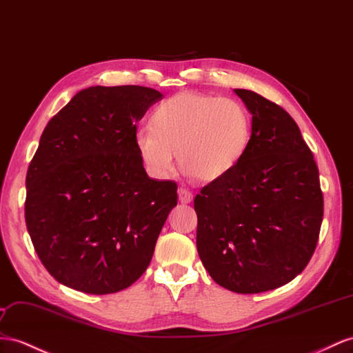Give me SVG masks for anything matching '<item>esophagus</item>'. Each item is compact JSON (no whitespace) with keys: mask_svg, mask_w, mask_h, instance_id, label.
I'll return each instance as SVG.
<instances>
[{"mask_svg":"<svg viewBox=\"0 0 353 353\" xmlns=\"http://www.w3.org/2000/svg\"><path fill=\"white\" fill-rule=\"evenodd\" d=\"M192 198H194V195H192L191 191H189V189L179 188V200H180V203L189 204L192 201Z\"/></svg>","mask_w":353,"mask_h":353,"instance_id":"esophagus-1","label":"esophagus"}]
</instances>
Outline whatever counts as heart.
I'll list each match as a JSON object with an SVG mask.
<instances>
[{
  "label": "heart",
  "instance_id": "1",
  "mask_svg": "<svg viewBox=\"0 0 353 353\" xmlns=\"http://www.w3.org/2000/svg\"><path fill=\"white\" fill-rule=\"evenodd\" d=\"M252 116L241 103L200 92L162 101L152 123L135 128L134 143L150 174L164 179L179 164L198 182L227 176L245 155Z\"/></svg>",
  "mask_w": 353,
  "mask_h": 353
}]
</instances>
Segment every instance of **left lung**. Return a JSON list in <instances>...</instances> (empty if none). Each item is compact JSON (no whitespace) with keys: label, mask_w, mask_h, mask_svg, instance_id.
<instances>
[{"label":"left lung","mask_w":353,"mask_h":353,"mask_svg":"<svg viewBox=\"0 0 353 353\" xmlns=\"http://www.w3.org/2000/svg\"><path fill=\"white\" fill-rule=\"evenodd\" d=\"M252 113L250 141L227 176L195 196L196 249L216 283L237 294L283 286L309 264L319 239V170L282 107L234 89Z\"/></svg>","instance_id":"1"}]
</instances>
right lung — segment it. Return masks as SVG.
Listing matches in <instances>:
<instances>
[{"label":"right lung","mask_w":353,"mask_h":353,"mask_svg":"<svg viewBox=\"0 0 353 353\" xmlns=\"http://www.w3.org/2000/svg\"><path fill=\"white\" fill-rule=\"evenodd\" d=\"M162 94L90 86L52 117L26 173L25 222L50 276L94 295L131 286L150 264L177 204L173 180H153L134 131Z\"/></svg>","instance_id":"right-lung-1"}]
</instances>
